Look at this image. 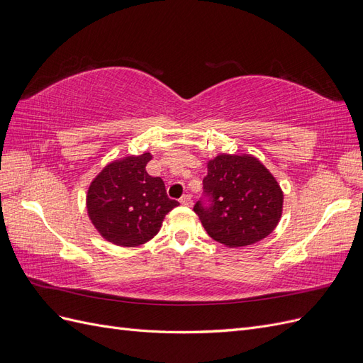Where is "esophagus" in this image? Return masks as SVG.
<instances>
[{"label":"esophagus","mask_w":363,"mask_h":363,"mask_svg":"<svg viewBox=\"0 0 363 363\" xmlns=\"http://www.w3.org/2000/svg\"><path fill=\"white\" fill-rule=\"evenodd\" d=\"M180 204H183V206H192V199H191V195H183L182 199H180Z\"/></svg>","instance_id":"esophagus-1"}]
</instances>
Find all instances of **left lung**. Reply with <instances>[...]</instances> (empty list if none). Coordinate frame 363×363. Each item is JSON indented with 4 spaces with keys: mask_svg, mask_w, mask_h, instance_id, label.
<instances>
[{
    "mask_svg": "<svg viewBox=\"0 0 363 363\" xmlns=\"http://www.w3.org/2000/svg\"><path fill=\"white\" fill-rule=\"evenodd\" d=\"M208 206H194L207 235L230 248L265 239L283 213V191L276 177L251 155H218L207 162L203 180Z\"/></svg>",
    "mask_w": 363,
    "mask_h": 363,
    "instance_id": "1",
    "label": "left lung"
}]
</instances>
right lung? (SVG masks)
<instances>
[{
    "label": "right lung",
    "mask_w": 363,
    "mask_h": 363,
    "mask_svg": "<svg viewBox=\"0 0 363 363\" xmlns=\"http://www.w3.org/2000/svg\"><path fill=\"white\" fill-rule=\"evenodd\" d=\"M140 156L116 159L98 172L86 195L87 216L106 240L119 247H138L155 238L164 215L179 203L168 199L160 177H151Z\"/></svg>",
    "instance_id": "right-lung-1"
}]
</instances>
